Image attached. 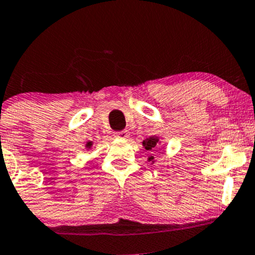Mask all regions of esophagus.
<instances>
[{
  "instance_id": "1",
  "label": "esophagus",
  "mask_w": 255,
  "mask_h": 255,
  "mask_svg": "<svg viewBox=\"0 0 255 255\" xmlns=\"http://www.w3.org/2000/svg\"><path fill=\"white\" fill-rule=\"evenodd\" d=\"M115 136L119 137V139H128L129 137V131L128 130H121V131H118V133H115Z\"/></svg>"
}]
</instances>
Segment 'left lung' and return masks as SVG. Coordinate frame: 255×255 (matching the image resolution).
<instances>
[{
  "instance_id": "obj_1",
  "label": "left lung",
  "mask_w": 255,
  "mask_h": 255,
  "mask_svg": "<svg viewBox=\"0 0 255 255\" xmlns=\"http://www.w3.org/2000/svg\"><path fill=\"white\" fill-rule=\"evenodd\" d=\"M142 146L146 148L147 151H151V152H157V147L162 144V141H160V137L157 136V135H152L150 137H146L144 141L141 142ZM148 162L151 163H154L156 160H154V157L153 156H150L148 157Z\"/></svg>"
}]
</instances>
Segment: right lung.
<instances>
[{
  "label": "right lung",
  "instance_id": "right-lung-1",
  "mask_svg": "<svg viewBox=\"0 0 255 255\" xmlns=\"http://www.w3.org/2000/svg\"><path fill=\"white\" fill-rule=\"evenodd\" d=\"M92 145H93L92 141H87L86 145H85V148H86V150H90V148L92 147Z\"/></svg>",
  "mask_w": 255,
  "mask_h": 255
}]
</instances>
